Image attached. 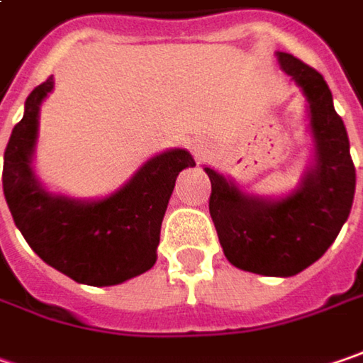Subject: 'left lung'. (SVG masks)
Wrapping results in <instances>:
<instances>
[{
  "instance_id": "1",
  "label": "left lung",
  "mask_w": 363,
  "mask_h": 363,
  "mask_svg": "<svg viewBox=\"0 0 363 363\" xmlns=\"http://www.w3.org/2000/svg\"><path fill=\"white\" fill-rule=\"evenodd\" d=\"M276 57L308 101L313 165L284 198H259L210 167L204 172L212 184L210 216L228 262L245 272L288 278L320 259L337 239L354 204L355 167L323 75L294 55Z\"/></svg>"
}]
</instances>
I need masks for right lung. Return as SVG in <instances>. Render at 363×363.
<instances>
[{"label": "right lung", "mask_w": 363, "mask_h": 363, "mask_svg": "<svg viewBox=\"0 0 363 363\" xmlns=\"http://www.w3.org/2000/svg\"><path fill=\"white\" fill-rule=\"evenodd\" d=\"M55 79L32 89L4 155V194L16 227L32 251L71 280L114 286L145 274L157 262L161 223L182 169L194 167L186 149L155 155L114 194L75 200L50 194L38 182L32 157L40 104Z\"/></svg>", "instance_id": "add662e5"}]
</instances>
